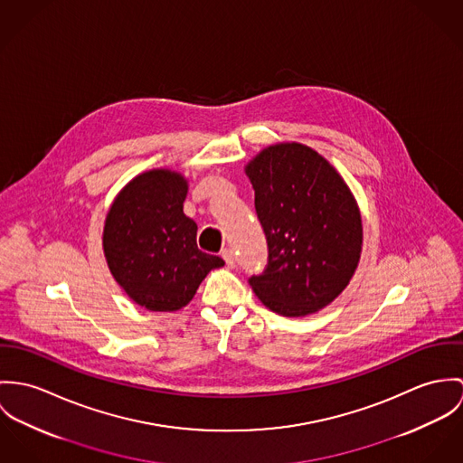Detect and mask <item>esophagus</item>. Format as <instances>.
Instances as JSON below:
<instances>
[{
    "instance_id": "esophagus-1",
    "label": "esophagus",
    "mask_w": 463,
    "mask_h": 463,
    "mask_svg": "<svg viewBox=\"0 0 463 463\" xmlns=\"http://www.w3.org/2000/svg\"><path fill=\"white\" fill-rule=\"evenodd\" d=\"M222 257H223V260L227 262V266H229V268H234V266H236L234 252H232L231 249H223V250H222Z\"/></svg>"
}]
</instances>
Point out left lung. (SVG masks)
I'll list each match as a JSON object with an SVG mask.
<instances>
[{
  "instance_id": "1",
  "label": "left lung",
  "mask_w": 463,
  "mask_h": 463,
  "mask_svg": "<svg viewBox=\"0 0 463 463\" xmlns=\"http://www.w3.org/2000/svg\"><path fill=\"white\" fill-rule=\"evenodd\" d=\"M268 243V262L250 277L257 298L277 314L307 316L334 302L352 280L362 220L337 170L307 146H269L245 168Z\"/></svg>"
}]
</instances>
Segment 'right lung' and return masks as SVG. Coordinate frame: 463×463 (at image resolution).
Masks as SVG:
<instances>
[{"mask_svg": "<svg viewBox=\"0 0 463 463\" xmlns=\"http://www.w3.org/2000/svg\"><path fill=\"white\" fill-rule=\"evenodd\" d=\"M186 179L157 168L137 175L115 197L104 222L108 268L128 297L159 312L190 304L223 259L197 247V223L183 213Z\"/></svg>", "mask_w": 463, "mask_h": 463, "instance_id": "add662e5", "label": "right lung"}]
</instances>
